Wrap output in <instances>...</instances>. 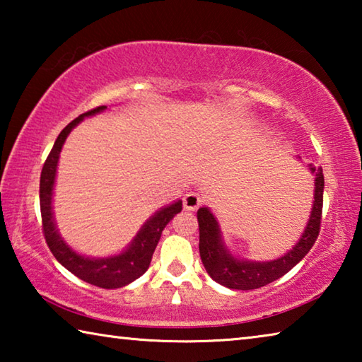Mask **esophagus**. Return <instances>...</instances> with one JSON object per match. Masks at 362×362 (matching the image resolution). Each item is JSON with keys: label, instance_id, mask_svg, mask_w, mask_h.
<instances>
[{"label": "esophagus", "instance_id": "34e87169", "mask_svg": "<svg viewBox=\"0 0 362 362\" xmlns=\"http://www.w3.org/2000/svg\"><path fill=\"white\" fill-rule=\"evenodd\" d=\"M201 204H203V196L198 192H189L185 194V198H183V207H185L187 211L198 209V206Z\"/></svg>", "mask_w": 362, "mask_h": 362}]
</instances>
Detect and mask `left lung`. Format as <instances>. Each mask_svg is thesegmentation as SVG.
<instances>
[{"label": "left lung", "mask_w": 362, "mask_h": 362, "mask_svg": "<svg viewBox=\"0 0 362 362\" xmlns=\"http://www.w3.org/2000/svg\"><path fill=\"white\" fill-rule=\"evenodd\" d=\"M311 173H315V204L311 209L310 222L306 225L303 236L297 246L284 257L273 262H243L228 254L220 240L217 220L214 218L207 207H201L196 214L199 225V255L209 276L218 284L236 291H250L267 286L287 272L308 254L313 247L321 230L322 218V194H324V174L322 168L310 164Z\"/></svg>", "instance_id": "obj_1"}]
</instances>
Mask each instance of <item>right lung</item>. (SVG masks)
Here are the masks:
<instances>
[{"instance_id": "obj_1", "label": "right lung", "mask_w": 362, "mask_h": 362, "mask_svg": "<svg viewBox=\"0 0 362 362\" xmlns=\"http://www.w3.org/2000/svg\"><path fill=\"white\" fill-rule=\"evenodd\" d=\"M105 105L95 107L89 112L79 115L76 119H73L69 126L64 127V131L59 134V137L54 144L51 153H49L45 166L41 170L40 179V207H41V223H42V235H45L46 244L51 249L52 255L62 263V265L71 272L79 279L86 281V283L94 284L102 289H116V287H122L126 284L132 283L137 278L148 269L153 252L158 246L161 233L170 220L174 218L175 214L182 211V201L164 207L159 212H156L148 222L144 225V228L139 231L136 240L132 241L129 249L119 255L110 257V259H88V257L78 255L76 252L66 246L59 236L54 225L52 218V209H51V199H52V187L54 179H56V169L60 150L65 142L66 136L75 127L79 121L86 116L95 115L105 110Z\"/></svg>"}]
</instances>
